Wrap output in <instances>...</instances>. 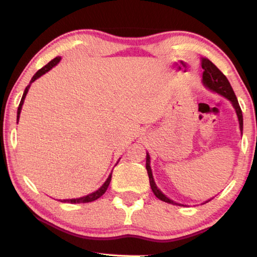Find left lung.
Masks as SVG:
<instances>
[{
    "label": "left lung",
    "mask_w": 257,
    "mask_h": 257,
    "mask_svg": "<svg viewBox=\"0 0 257 257\" xmlns=\"http://www.w3.org/2000/svg\"><path fill=\"white\" fill-rule=\"evenodd\" d=\"M202 68H203V70H204L203 71V84H204L206 87H209L210 90H212L214 92H217V93L224 95L225 98H227L228 100L232 102L233 107L235 108L236 115H238V118H239L240 129H241V132H242V128H243L242 112H241L238 99H236L234 91H233L231 84H229L228 79L226 78V76H225L223 72H221L219 69L214 66L211 61L208 59H202ZM147 171H148L149 180H150L151 189L153 191V194L156 195V197H158L159 200H162L166 203H171V204L181 205V204H179V203H175L174 201L170 200V198L166 197L165 195L162 193V191L157 188L156 183H155V181H153L152 172H151V167H150V156H149V153H147Z\"/></svg>",
    "instance_id": "left-lung-1"
}]
</instances>
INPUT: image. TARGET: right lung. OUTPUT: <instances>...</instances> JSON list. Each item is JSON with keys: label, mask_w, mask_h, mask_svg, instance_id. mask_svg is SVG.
Masks as SVG:
<instances>
[{"label": "right lung", "mask_w": 257, "mask_h": 257, "mask_svg": "<svg viewBox=\"0 0 257 257\" xmlns=\"http://www.w3.org/2000/svg\"><path fill=\"white\" fill-rule=\"evenodd\" d=\"M60 60H61V57H60V56H57V57H55L54 60H52L51 62H48L47 64H46L45 67H43L41 69H39V70H38V71L36 72V75L33 76L32 79H31L30 84H31V83H33L34 80H36L37 78H39L41 75H44V74H45V72H47L48 70H51V69H52L53 67L56 66V64L60 62ZM29 87H30V85L26 86V89H25V91H24V93H23L22 100H21V102H19L18 110H17V120L19 118V114H21L23 102H24V99H25V97H26V93H28V91H29ZM110 179H112V174H110L109 177H108V179L106 180V182L104 183V185H102V186L100 187V188H99L97 191H94V193L89 194V195H86V196L80 197V198H72V200H63V201H64V202H70V203H89V202H92V201L98 200L99 197H101L102 195L105 194V191L107 190V188H108L109 182H110Z\"/></svg>", "instance_id": "obj_1"}]
</instances>
